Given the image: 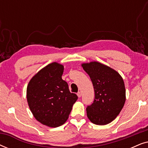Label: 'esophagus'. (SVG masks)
I'll use <instances>...</instances> for the list:
<instances>
[{
	"label": "esophagus",
	"instance_id": "obj_1",
	"mask_svg": "<svg viewBox=\"0 0 148 148\" xmlns=\"http://www.w3.org/2000/svg\"><path fill=\"white\" fill-rule=\"evenodd\" d=\"M77 94V96L79 97V98H80V97L82 96V93H81L80 92H79Z\"/></svg>",
	"mask_w": 148,
	"mask_h": 148
}]
</instances>
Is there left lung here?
I'll return each mask as SVG.
<instances>
[{"instance_id": "8db88e82", "label": "left lung", "mask_w": 148, "mask_h": 148, "mask_svg": "<svg viewBox=\"0 0 148 148\" xmlns=\"http://www.w3.org/2000/svg\"><path fill=\"white\" fill-rule=\"evenodd\" d=\"M94 89L95 98L87 106V116L91 122L104 125L114 120L125 102V88L121 76L112 69L98 62L82 64Z\"/></svg>"}]
</instances>
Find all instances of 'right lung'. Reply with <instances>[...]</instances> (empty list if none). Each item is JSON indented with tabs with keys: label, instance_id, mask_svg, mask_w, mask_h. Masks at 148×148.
Segmentation results:
<instances>
[{
	"label": "right lung",
	"instance_id": "add662e5",
	"mask_svg": "<svg viewBox=\"0 0 148 148\" xmlns=\"http://www.w3.org/2000/svg\"><path fill=\"white\" fill-rule=\"evenodd\" d=\"M63 71L57 62L48 64L32 77L27 88V102L34 117L54 128L66 122L78 98L62 79Z\"/></svg>",
	"mask_w": 148,
	"mask_h": 148
}]
</instances>
